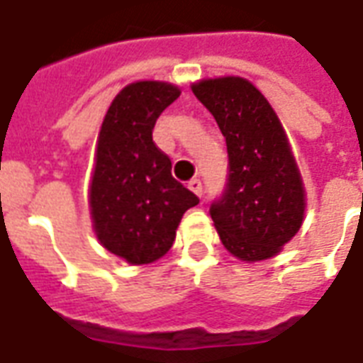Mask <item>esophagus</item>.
Instances as JSON below:
<instances>
[{
  "label": "esophagus",
  "instance_id": "obj_1",
  "mask_svg": "<svg viewBox=\"0 0 363 363\" xmlns=\"http://www.w3.org/2000/svg\"><path fill=\"white\" fill-rule=\"evenodd\" d=\"M189 189L192 190L196 196H200V198L203 196V184H202V181H200V179H192V181L189 182Z\"/></svg>",
  "mask_w": 363,
  "mask_h": 363
}]
</instances>
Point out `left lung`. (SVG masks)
I'll return each instance as SVG.
<instances>
[{"mask_svg": "<svg viewBox=\"0 0 363 363\" xmlns=\"http://www.w3.org/2000/svg\"><path fill=\"white\" fill-rule=\"evenodd\" d=\"M192 92L227 142V182L209 206L223 246L244 262L273 257L304 219V186L277 115L238 77L203 80Z\"/></svg>", "mask_w": 363, "mask_h": 363, "instance_id": "obj_1", "label": "left lung"}]
</instances>
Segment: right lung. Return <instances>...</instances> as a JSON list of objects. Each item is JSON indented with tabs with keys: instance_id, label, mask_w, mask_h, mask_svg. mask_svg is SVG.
Instances as JSON below:
<instances>
[{
	"instance_id": "add662e5",
	"label": "right lung",
	"mask_w": 363,
	"mask_h": 363,
	"mask_svg": "<svg viewBox=\"0 0 363 363\" xmlns=\"http://www.w3.org/2000/svg\"><path fill=\"white\" fill-rule=\"evenodd\" d=\"M181 96L165 82L123 88L101 123L90 208L99 242L128 264H152L173 246L184 211L200 203L154 144L155 121Z\"/></svg>"
}]
</instances>
